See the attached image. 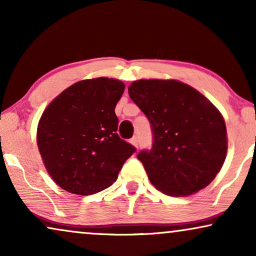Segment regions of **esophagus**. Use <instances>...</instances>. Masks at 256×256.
<instances>
[{"label": "esophagus", "mask_w": 256, "mask_h": 256, "mask_svg": "<svg viewBox=\"0 0 256 256\" xmlns=\"http://www.w3.org/2000/svg\"><path fill=\"white\" fill-rule=\"evenodd\" d=\"M129 142H130V143H132V146H138V138H130V141H129Z\"/></svg>", "instance_id": "obj_1"}]
</instances>
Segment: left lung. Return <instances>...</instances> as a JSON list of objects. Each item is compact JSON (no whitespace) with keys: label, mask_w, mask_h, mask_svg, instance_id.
Here are the masks:
<instances>
[{"label":"left lung","mask_w":256,"mask_h":256,"mask_svg":"<svg viewBox=\"0 0 256 256\" xmlns=\"http://www.w3.org/2000/svg\"><path fill=\"white\" fill-rule=\"evenodd\" d=\"M128 93L152 127V149L138 154L150 183L176 197L208 186L227 152L219 110L198 90L176 80H138Z\"/></svg>","instance_id":"obj_1"}]
</instances>
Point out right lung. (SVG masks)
<instances>
[{"mask_svg":"<svg viewBox=\"0 0 256 256\" xmlns=\"http://www.w3.org/2000/svg\"><path fill=\"white\" fill-rule=\"evenodd\" d=\"M124 84L96 78L73 84L42 115L37 144L52 180L64 190L88 196L110 188L136 152L118 135L115 106Z\"/></svg>","mask_w":256,"mask_h":256,"instance_id":"1","label":"right lung"}]
</instances>
